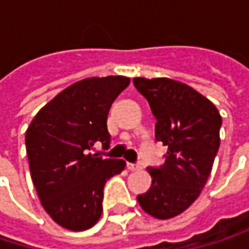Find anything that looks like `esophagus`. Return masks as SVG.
Wrapping results in <instances>:
<instances>
[{
    "label": "esophagus",
    "mask_w": 249,
    "mask_h": 249,
    "mask_svg": "<svg viewBox=\"0 0 249 249\" xmlns=\"http://www.w3.org/2000/svg\"><path fill=\"white\" fill-rule=\"evenodd\" d=\"M126 167H128L129 170L134 172V170H140V169H141V164H140V163H128Z\"/></svg>",
    "instance_id": "obj_1"
}]
</instances>
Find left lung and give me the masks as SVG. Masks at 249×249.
Here are the masks:
<instances>
[{
  "mask_svg": "<svg viewBox=\"0 0 249 249\" xmlns=\"http://www.w3.org/2000/svg\"><path fill=\"white\" fill-rule=\"evenodd\" d=\"M156 117V140L169 147L164 164L148 167L150 189L140 206L157 219L184 212L200 195L219 150L222 118L216 107L193 88L167 77H134Z\"/></svg>",
  "mask_w": 249,
  "mask_h": 249,
  "instance_id": "left-lung-1",
  "label": "left lung"
}]
</instances>
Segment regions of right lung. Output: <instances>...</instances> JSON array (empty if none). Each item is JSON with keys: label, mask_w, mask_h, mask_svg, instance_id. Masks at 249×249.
Returning <instances> with one entry per match:
<instances>
[{"label": "right lung", "mask_w": 249, "mask_h": 249, "mask_svg": "<svg viewBox=\"0 0 249 249\" xmlns=\"http://www.w3.org/2000/svg\"><path fill=\"white\" fill-rule=\"evenodd\" d=\"M129 85L124 76L79 80L44 105L25 132L30 173L44 211L60 226L85 231L102 213L104 186L124 160L93 154L109 148L107 120L115 98Z\"/></svg>", "instance_id": "add662e5"}]
</instances>
